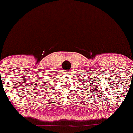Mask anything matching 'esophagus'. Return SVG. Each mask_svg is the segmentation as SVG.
I'll use <instances>...</instances> for the list:
<instances>
[{"label": "esophagus", "mask_w": 133, "mask_h": 133, "mask_svg": "<svg viewBox=\"0 0 133 133\" xmlns=\"http://www.w3.org/2000/svg\"><path fill=\"white\" fill-rule=\"evenodd\" d=\"M63 73H64V74H65V75H68V74H69V72H68V70H65L63 72Z\"/></svg>", "instance_id": "esophagus-1"}]
</instances>
